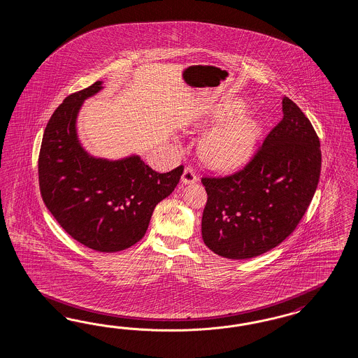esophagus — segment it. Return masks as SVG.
<instances>
[{"mask_svg": "<svg viewBox=\"0 0 358 358\" xmlns=\"http://www.w3.org/2000/svg\"><path fill=\"white\" fill-rule=\"evenodd\" d=\"M196 176H195L194 171L192 168H185L184 173L181 177V182L184 185L194 184L196 182Z\"/></svg>", "mask_w": 358, "mask_h": 358, "instance_id": "esophagus-1", "label": "esophagus"}]
</instances>
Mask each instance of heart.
Returning <instances> with one entry per match:
<instances>
[{"mask_svg":"<svg viewBox=\"0 0 358 358\" xmlns=\"http://www.w3.org/2000/svg\"><path fill=\"white\" fill-rule=\"evenodd\" d=\"M245 111L247 106L244 102L234 101L214 110L205 120L195 122L193 129L196 132H206L222 126L217 131L208 132L199 144V156L210 168L231 172L250 160L259 144L262 130L260 123L250 117L236 119ZM228 121L231 123L228 124Z\"/></svg>","mask_w":358,"mask_h":358,"instance_id":"1","label":"heart"}]
</instances>
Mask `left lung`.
<instances>
[{
    "label": "left lung",
    "mask_w": 358,
    "mask_h": 358,
    "mask_svg": "<svg viewBox=\"0 0 358 358\" xmlns=\"http://www.w3.org/2000/svg\"><path fill=\"white\" fill-rule=\"evenodd\" d=\"M281 122L243 171L202 178L206 207L202 238L222 257L260 256L287 238L317 187L322 152L311 122L290 98L282 99Z\"/></svg>",
    "instance_id": "obj_1"
}]
</instances>
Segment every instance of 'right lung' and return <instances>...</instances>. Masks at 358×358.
<instances>
[{
    "mask_svg": "<svg viewBox=\"0 0 358 358\" xmlns=\"http://www.w3.org/2000/svg\"><path fill=\"white\" fill-rule=\"evenodd\" d=\"M102 81L65 98L44 130L39 186L44 205L78 243L98 252H120L141 240L156 205L172 194L184 168L157 173L139 155L108 160L90 155L77 118Z\"/></svg>",
    "mask_w": 358,
    "mask_h": 358,
    "instance_id": "obj_1",
    "label": "right lung"
}]
</instances>
